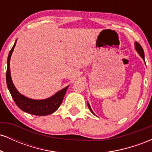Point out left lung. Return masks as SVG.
Wrapping results in <instances>:
<instances>
[{"label": "left lung", "instance_id": "8db88e82", "mask_svg": "<svg viewBox=\"0 0 152 152\" xmlns=\"http://www.w3.org/2000/svg\"><path fill=\"white\" fill-rule=\"evenodd\" d=\"M135 48H136V50H137V51L138 52V53H139V55H140V56L142 57L143 60L144 61V50H143L142 47L141 46V45L139 44V43L135 42ZM144 62H145V61H144ZM87 105H88V109H89V110L91 111V112L93 114H94V113L93 112V111H92V110H91V106H90L89 104H88V103H87ZM94 115H95V114H94Z\"/></svg>", "mask_w": 152, "mask_h": 152}]
</instances>
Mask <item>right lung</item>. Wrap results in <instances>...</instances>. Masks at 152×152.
Here are the masks:
<instances>
[{"mask_svg": "<svg viewBox=\"0 0 152 152\" xmlns=\"http://www.w3.org/2000/svg\"><path fill=\"white\" fill-rule=\"evenodd\" d=\"M15 43H16V41H15L13 48L10 50L8 56V61H7L8 66H7L6 71V83L8 90L11 94L12 98L13 99L19 109L28 114L36 115V116H46V115L53 114L58 109V107L61 104L69 86L59 91L50 98L43 99V100L31 99L20 94L16 89L12 81L10 71V57H11L12 53L15 48Z\"/></svg>", "mask_w": 152, "mask_h": 152, "instance_id": "1", "label": "right lung"}]
</instances>
